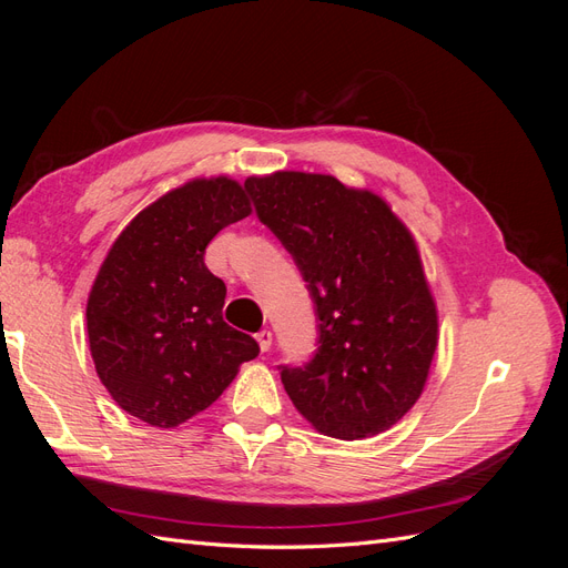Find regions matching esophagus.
<instances>
[{
  "instance_id": "esophagus-1",
  "label": "esophagus",
  "mask_w": 568,
  "mask_h": 568,
  "mask_svg": "<svg viewBox=\"0 0 568 568\" xmlns=\"http://www.w3.org/2000/svg\"><path fill=\"white\" fill-rule=\"evenodd\" d=\"M255 341H257V346H261V351L267 353L270 346H272V332H267V329L257 332V334H255Z\"/></svg>"
}]
</instances>
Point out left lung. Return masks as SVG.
<instances>
[{"label": "left lung", "mask_w": 568, "mask_h": 568, "mask_svg": "<svg viewBox=\"0 0 568 568\" xmlns=\"http://www.w3.org/2000/svg\"><path fill=\"white\" fill-rule=\"evenodd\" d=\"M246 189L294 257L320 322L311 363L280 367L291 403L324 436L386 432L419 400L438 346L415 239L382 196L332 175L282 170Z\"/></svg>", "instance_id": "1"}]
</instances>
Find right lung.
I'll use <instances>...</instances> for the list:
<instances>
[{
	"label": "right lung",
	"instance_id": "1",
	"mask_svg": "<svg viewBox=\"0 0 568 568\" xmlns=\"http://www.w3.org/2000/svg\"><path fill=\"white\" fill-rule=\"evenodd\" d=\"M251 215L246 184L189 180L113 242L88 298L90 351L111 398L159 428L211 407L261 348L222 320L227 286L205 246Z\"/></svg>",
	"mask_w": 568,
	"mask_h": 568
}]
</instances>
